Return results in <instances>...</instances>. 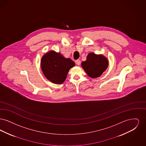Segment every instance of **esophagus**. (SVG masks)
<instances>
[{
    "mask_svg": "<svg viewBox=\"0 0 146 146\" xmlns=\"http://www.w3.org/2000/svg\"><path fill=\"white\" fill-rule=\"evenodd\" d=\"M80 63H81V62H80V60H77L76 61V63L77 65H78V66L80 64Z\"/></svg>",
    "mask_w": 146,
    "mask_h": 146,
    "instance_id": "obj_1",
    "label": "esophagus"
}]
</instances>
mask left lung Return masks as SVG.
<instances>
[{
    "instance_id": "left-lung-1",
    "label": "left lung",
    "mask_w": 146,
    "mask_h": 146,
    "mask_svg": "<svg viewBox=\"0 0 146 146\" xmlns=\"http://www.w3.org/2000/svg\"><path fill=\"white\" fill-rule=\"evenodd\" d=\"M82 66L87 74L92 78H96L102 75L108 66L107 58L102 55H96L91 52L86 60L82 63Z\"/></svg>"
}]
</instances>
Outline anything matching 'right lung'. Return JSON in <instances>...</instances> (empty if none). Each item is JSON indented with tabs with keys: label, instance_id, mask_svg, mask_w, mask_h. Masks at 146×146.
Returning <instances> with one entry per match:
<instances>
[{
	"label": "right lung",
	"instance_id": "add662e5",
	"mask_svg": "<svg viewBox=\"0 0 146 146\" xmlns=\"http://www.w3.org/2000/svg\"><path fill=\"white\" fill-rule=\"evenodd\" d=\"M75 66L70 58H66L59 52L50 51L42 57L41 68L45 77L56 84H62L70 69Z\"/></svg>",
	"mask_w": 146,
	"mask_h": 146
}]
</instances>
